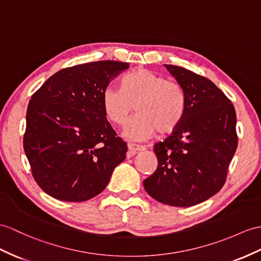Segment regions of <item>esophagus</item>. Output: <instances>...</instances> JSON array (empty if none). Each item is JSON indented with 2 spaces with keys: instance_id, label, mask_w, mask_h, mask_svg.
Masks as SVG:
<instances>
[{
  "instance_id": "1",
  "label": "esophagus",
  "mask_w": 261,
  "mask_h": 261,
  "mask_svg": "<svg viewBox=\"0 0 261 261\" xmlns=\"http://www.w3.org/2000/svg\"><path fill=\"white\" fill-rule=\"evenodd\" d=\"M143 150H145V148L142 147V146L134 145V144H128V157L137 154L138 151H143Z\"/></svg>"
}]
</instances>
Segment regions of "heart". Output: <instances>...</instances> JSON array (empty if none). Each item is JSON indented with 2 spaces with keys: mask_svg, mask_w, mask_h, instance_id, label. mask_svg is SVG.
<instances>
[{
  "mask_svg": "<svg viewBox=\"0 0 261 261\" xmlns=\"http://www.w3.org/2000/svg\"><path fill=\"white\" fill-rule=\"evenodd\" d=\"M124 130L130 141L142 142L158 132L173 133L186 112V95L178 83L147 68H137L120 81V88L107 87L103 92V109L112 123L123 126L134 110Z\"/></svg>",
  "mask_w": 261,
  "mask_h": 261,
  "instance_id": "heart-1",
  "label": "heart"
}]
</instances>
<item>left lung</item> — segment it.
Listing matches in <instances>:
<instances>
[{"mask_svg":"<svg viewBox=\"0 0 261 261\" xmlns=\"http://www.w3.org/2000/svg\"><path fill=\"white\" fill-rule=\"evenodd\" d=\"M165 66L185 92L186 112L179 126L154 145L158 166L143 184L157 201L190 207L224 186L238 144L236 112L212 81L180 66Z\"/></svg>","mask_w":261,"mask_h":261,"instance_id":"left-lung-1","label":"left lung"}]
</instances>
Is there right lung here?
I'll use <instances>...</instances> for the list:
<instances>
[{
	"label": "right lung",
	"mask_w": 261,
	"mask_h": 261,
	"mask_svg": "<svg viewBox=\"0 0 261 261\" xmlns=\"http://www.w3.org/2000/svg\"><path fill=\"white\" fill-rule=\"evenodd\" d=\"M128 63L98 61L63 68L29 103L24 151L42 190L62 201L103 192L126 158L127 144L109 123L103 92Z\"/></svg>",
	"instance_id": "obj_1"
}]
</instances>
